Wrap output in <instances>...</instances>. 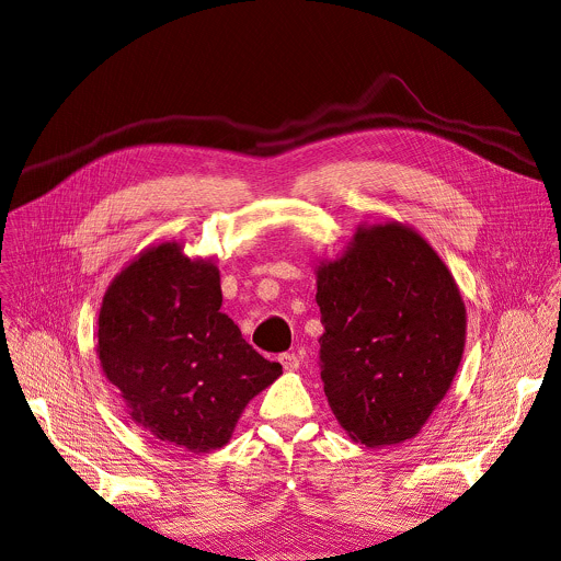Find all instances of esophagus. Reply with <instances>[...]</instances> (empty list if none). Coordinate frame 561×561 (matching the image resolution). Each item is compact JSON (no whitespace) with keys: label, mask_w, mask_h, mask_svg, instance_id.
<instances>
[{"label":"esophagus","mask_w":561,"mask_h":561,"mask_svg":"<svg viewBox=\"0 0 561 561\" xmlns=\"http://www.w3.org/2000/svg\"><path fill=\"white\" fill-rule=\"evenodd\" d=\"M278 362H280V364H283V368H285V370H289V373H291V370H296V368H298V364H300V359H298V355H296V353H283V355L278 357Z\"/></svg>","instance_id":"esophagus-1"}]
</instances>
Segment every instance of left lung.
<instances>
[{"mask_svg":"<svg viewBox=\"0 0 561 561\" xmlns=\"http://www.w3.org/2000/svg\"><path fill=\"white\" fill-rule=\"evenodd\" d=\"M321 379L346 434L398 445L434 413L458 373L465 304L440 255L411 227H359L317 267Z\"/></svg>","mask_w":561,"mask_h":561,"instance_id":"8db88e82","label":"left lung"}]
</instances>
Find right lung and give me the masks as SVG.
I'll use <instances>...</instances> for the list:
<instances>
[{"mask_svg":"<svg viewBox=\"0 0 561 561\" xmlns=\"http://www.w3.org/2000/svg\"><path fill=\"white\" fill-rule=\"evenodd\" d=\"M220 308L218 267L163 242L112 280L99 314V359L133 420L193 454L225 447L249 400L283 375Z\"/></svg>","mask_w":561,"mask_h":561,"instance_id":"right-lung-1","label":"right lung"}]
</instances>
